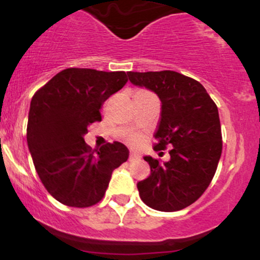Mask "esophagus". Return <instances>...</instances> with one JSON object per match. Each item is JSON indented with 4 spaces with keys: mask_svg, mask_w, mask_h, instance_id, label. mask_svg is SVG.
I'll return each instance as SVG.
<instances>
[{
    "mask_svg": "<svg viewBox=\"0 0 260 260\" xmlns=\"http://www.w3.org/2000/svg\"><path fill=\"white\" fill-rule=\"evenodd\" d=\"M139 159V155H137V154H134V153H131L129 154V160L131 162H133V161H136V160H138Z\"/></svg>",
    "mask_w": 260,
    "mask_h": 260,
    "instance_id": "obj_1",
    "label": "esophagus"
}]
</instances>
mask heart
Here are the masks:
<instances>
[{
    "label": "heart",
    "instance_id": "1",
    "mask_svg": "<svg viewBox=\"0 0 260 260\" xmlns=\"http://www.w3.org/2000/svg\"><path fill=\"white\" fill-rule=\"evenodd\" d=\"M139 91H145V90H139ZM140 140H142V137L138 136V134H133V136H131L129 138H128V142L132 143V144H138Z\"/></svg>",
    "mask_w": 260,
    "mask_h": 260
}]
</instances>
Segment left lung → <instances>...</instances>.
<instances>
[{
    "instance_id": "8db88e82",
    "label": "left lung",
    "mask_w": 260,
    "mask_h": 260,
    "mask_svg": "<svg viewBox=\"0 0 260 260\" xmlns=\"http://www.w3.org/2000/svg\"><path fill=\"white\" fill-rule=\"evenodd\" d=\"M127 74L132 84L159 96L161 118L154 149H171L164 164L144 156L150 176L137 183L140 199L160 211L187 208L205 192L221 156L217 106L201 83L175 71Z\"/></svg>"
}]
</instances>
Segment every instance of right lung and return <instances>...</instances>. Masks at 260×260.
Listing matches in <instances>:
<instances>
[{
    "mask_svg": "<svg viewBox=\"0 0 260 260\" xmlns=\"http://www.w3.org/2000/svg\"><path fill=\"white\" fill-rule=\"evenodd\" d=\"M128 82L124 72L67 68L35 92L26 142L39 177L56 201L88 208L103 199L112 171L129 151L120 142L91 150L88 126L101 121V106Z\"/></svg>",
    "mask_w": 260,
    "mask_h": 260,
    "instance_id": "right-lung-1",
    "label": "right lung"
}]
</instances>
